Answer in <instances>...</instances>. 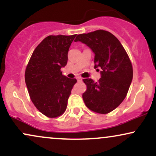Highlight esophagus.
I'll return each mask as SVG.
<instances>
[{
  "label": "esophagus",
  "instance_id": "esophagus-1",
  "mask_svg": "<svg viewBox=\"0 0 156 156\" xmlns=\"http://www.w3.org/2000/svg\"><path fill=\"white\" fill-rule=\"evenodd\" d=\"M76 79H77V80H78V81H80V80H82L81 78H80V77H79V76L76 77Z\"/></svg>",
  "mask_w": 156,
  "mask_h": 156
}]
</instances>
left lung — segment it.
<instances>
[{"label": "left lung", "mask_w": 156, "mask_h": 156, "mask_svg": "<svg viewBox=\"0 0 156 156\" xmlns=\"http://www.w3.org/2000/svg\"><path fill=\"white\" fill-rule=\"evenodd\" d=\"M94 53V68H101L98 82L83 79L87 91L83 100L87 108L99 114L112 112L124 101L133 79V67L126 51L118 39L110 32L98 30L77 36Z\"/></svg>", "instance_id": "obj_1"}]
</instances>
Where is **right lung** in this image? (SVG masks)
Listing matches in <instances>:
<instances>
[{
    "mask_svg": "<svg viewBox=\"0 0 156 156\" xmlns=\"http://www.w3.org/2000/svg\"><path fill=\"white\" fill-rule=\"evenodd\" d=\"M76 34L51 35L44 38L32 53L25 73L31 101L46 117H59L66 111L76 78L62 75L67 53Z\"/></svg>",
    "mask_w": 156,
    "mask_h": 156,
    "instance_id": "obj_1",
    "label": "right lung"
}]
</instances>
